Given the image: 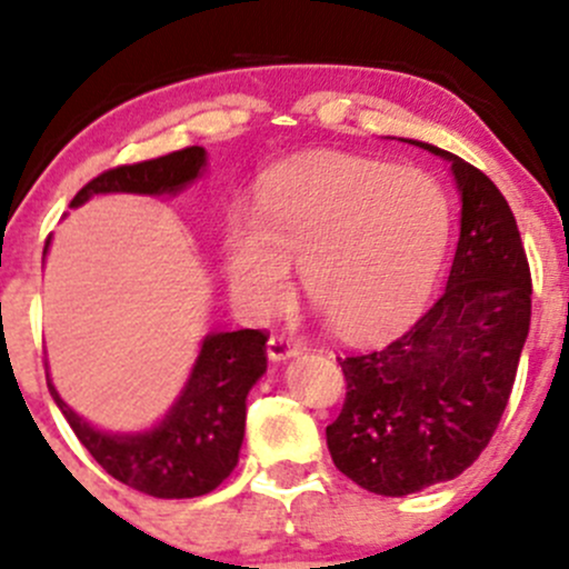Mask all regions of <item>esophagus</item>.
<instances>
[{
  "instance_id": "34e87169",
  "label": "esophagus",
  "mask_w": 569,
  "mask_h": 569,
  "mask_svg": "<svg viewBox=\"0 0 569 569\" xmlns=\"http://www.w3.org/2000/svg\"><path fill=\"white\" fill-rule=\"evenodd\" d=\"M301 352V341L290 339V336H271L268 339V358L271 360H287Z\"/></svg>"
}]
</instances>
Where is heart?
Returning a JSON list of instances; mask_svg holds the SVG:
<instances>
[{
  "mask_svg": "<svg viewBox=\"0 0 569 569\" xmlns=\"http://www.w3.org/2000/svg\"><path fill=\"white\" fill-rule=\"evenodd\" d=\"M448 241L450 200L429 173L320 154L273 170L252 217L228 219L222 266L236 301L262 315L301 262L303 290L336 331L371 339L423 309Z\"/></svg>",
  "mask_w": 569,
  "mask_h": 569,
  "instance_id": "b5f03b06",
  "label": "heart"
}]
</instances>
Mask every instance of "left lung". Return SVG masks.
<instances>
[{
    "label": "left lung",
    "mask_w": 569,
    "mask_h": 569,
    "mask_svg": "<svg viewBox=\"0 0 569 569\" xmlns=\"http://www.w3.org/2000/svg\"><path fill=\"white\" fill-rule=\"evenodd\" d=\"M415 146L448 160L461 192L448 287L399 339L336 358L347 396L326 429L336 469L382 497L478 461L510 401L531 317L529 260L505 194L461 157Z\"/></svg>",
    "instance_id": "obj_1"
}]
</instances>
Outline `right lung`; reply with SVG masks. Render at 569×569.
<instances>
[{"label": "right lung", "mask_w": 569, "mask_h": 569, "mask_svg": "<svg viewBox=\"0 0 569 569\" xmlns=\"http://www.w3.org/2000/svg\"><path fill=\"white\" fill-rule=\"evenodd\" d=\"M203 164V146H187L157 160L119 164L91 179L72 198L70 209L100 192H179L198 179ZM266 341L268 333L260 328L206 336L192 377L168 418L157 429L132 437L91 429L59 399L48 371L46 380L70 429L111 478L157 499H192L213 491L238 463L247 393L268 366Z\"/></svg>", "instance_id": "right-lung-1"}]
</instances>
